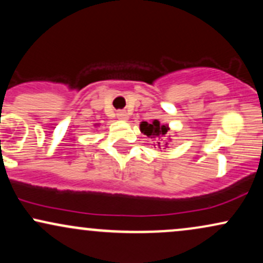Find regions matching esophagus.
<instances>
[{"label":"esophagus","instance_id":"obj_1","mask_svg":"<svg viewBox=\"0 0 263 263\" xmlns=\"http://www.w3.org/2000/svg\"><path fill=\"white\" fill-rule=\"evenodd\" d=\"M117 119H119L120 121H127L128 115L126 114L125 111H119V112H117Z\"/></svg>","mask_w":263,"mask_h":263}]
</instances>
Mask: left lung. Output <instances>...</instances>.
<instances>
[{"label":"left lung","instance_id":"left-lung-1","mask_svg":"<svg viewBox=\"0 0 263 263\" xmlns=\"http://www.w3.org/2000/svg\"><path fill=\"white\" fill-rule=\"evenodd\" d=\"M140 129L141 132L143 135H146L147 137L151 138L153 142V146H157L158 148H161V147H165L167 148L168 144H170V141H163L162 138L164 137L165 135H167V132L170 131V126L165 123V125H163V123H161L158 121V120H153V121L151 122H146V121H142L140 123ZM171 138V136H170Z\"/></svg>","mask_w":263,"mask_h":263}]
</instances>
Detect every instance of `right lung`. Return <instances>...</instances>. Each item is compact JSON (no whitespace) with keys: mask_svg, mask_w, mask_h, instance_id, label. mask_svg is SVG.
Masks as SVG:
<instances>
[{"mask_svg":"<svg viewBox=\"0 0 263 263\" xmlns=\"http://www.w3.org/2000/svg\"><path fill=\"white\" fill-rule=\"evenodd\" d=\"M96 126H99V123H96V125H95V127H96Z\"/></svg>","mask_w":263,"mask_h":263,"instance_id":"right-lung-1","label":"right lung"}]
</instances>
